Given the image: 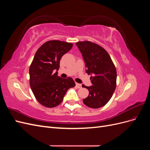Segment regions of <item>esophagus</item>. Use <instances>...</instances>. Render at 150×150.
<instances>
[{
    "label": "esophagus",
    "mask_w": 150,
    "mask_h": 150,
    "mask_svg": "<svg viewBox=\"0 0 150 150\" xmlns=\"http://www.w3.org/2000/svg\"><path fill=\"white\" fill-rule=\"evenodd\" d=\"M76 87L78 88H82V85H81V84L76 83Z\"/></svg>",
    "instance_id": "obj_1"
}]
</instances>
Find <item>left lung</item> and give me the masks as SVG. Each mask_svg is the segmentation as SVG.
I'll return each mask as SVG.
<instances>
[{"mask_svg": "<svg viewBox=\"0 0 150 150\" xmlns=\"http://www.w3.org/2000/svg\"><path fill=\"white\" fill-rule=\"evenodd\" d=\"M76 44L82 53L86 73L92 75V86L82 85L89 91V96L83 103L91 108L103 107L110 100L116 87V67L108 52L99 45L89 40Z\"/></svg>", "mask_w": 150, "mask_h": 150, "instance_id": "left-lung-1", "label": "left lung"}]
</instances>
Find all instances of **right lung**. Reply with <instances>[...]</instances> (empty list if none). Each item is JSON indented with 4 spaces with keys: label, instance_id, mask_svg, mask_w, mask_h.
Returning <instances> with one entry per match:
<instances>
[{
    "label": "right lung",
    "instance_id": "add662e5",
    "mask_svg": "<svg viewBox=\"0 0 150 150\" xmlns=\"http://www.w3.org/2000/svg\"><path fill=\"white\" fill-rule=\"evenodd\" d=\"M71 42L49 40L36 52L29 67L30 86L35 99L42 106L54 108L60 104L67 91L76 86L71 78L57 76L61 58L72 48Z\"/></svg>",
    "mask_w": 150,
    "mask_h": 150
}]
</instances>
